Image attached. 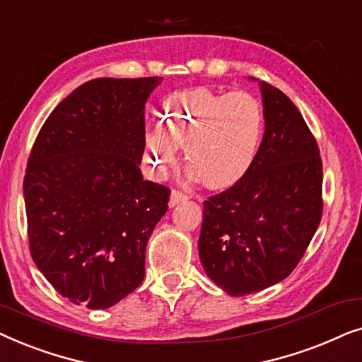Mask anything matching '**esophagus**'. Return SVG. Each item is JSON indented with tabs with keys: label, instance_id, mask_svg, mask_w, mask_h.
<instances>
[{
	"label": "esophagus",
	"instance_id": "1",
	"mask_svg": "<svg viewBox=\"0 0 362 362\" xmlns=\"http://www.w3.org/2000/svg\"><path fill=\"white\" fill-rule=\"evenodd\" d=\"M187 196L185 194V192L180 191V189H173L171 191V197H170V206L175 207L176 204H180V202L186 201Z\"/></svg>",
	"mask_w": 362,
	"mask_h": 362
}]
</instances>
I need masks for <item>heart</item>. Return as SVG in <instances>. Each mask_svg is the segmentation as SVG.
I'll list each match as a JSON object with an SVG mask.
<instances>
[{
    "mask_svg": "<svg viewBox=\"0 0 362 362\" xmlns=\"http://www.w3.org/2000/svg\"><path fill=\"white\" fill-rule=\"evenodd\" d=\"M264 130V108L249 92L196 88L175 93L163 105L161 125L146 132V161L161 176L175 166L180 146H185L191 177L227 186L249 171Z\"/></svg>",
    "mask_w": 362,
    "mask_h": 362,
    "instance_id": "1",
    "label": "heart"
}]
</instances>
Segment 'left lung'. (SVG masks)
Segmentation results:
<instances>
[{
	"instance_id": "left-lung-1",
	"label": "left lung",
	"mask_w": 362,
	"mask_h": 362,
	"mask_svg": "<svg viewBox=\"0 0 362 362\" xmlns=\"http://www.w3.org/2000/svg\"><path fill=\"white\" fill-rule=\"evenodd\" d=\"M265 133L249 171L204 201L199 257L232 296L279 284L305 255L323 216V163L295 103L262 82Z\"/></svg>"
}]
</instances>
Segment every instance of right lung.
<instances>
[{
  "label": "right lung",
  "instance_id": "add662e5",
  "mask_svg": "<svg viewBox=\"0 0 362 362\" xmlns=\"http://www.w3.org/2000/svg\"><path fill=\"white\" fill-rule=\"evenodd\" d=\"M161 77L93 78L51 112L24 175L29 252L74 305L108 308L145 276L170 187L145 181V103Z\"/></svg>",
  "mask_w": 362,
  "mask_h": 362
}]
</instances>
